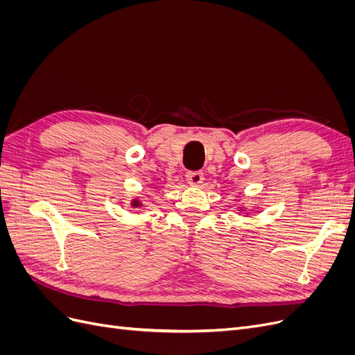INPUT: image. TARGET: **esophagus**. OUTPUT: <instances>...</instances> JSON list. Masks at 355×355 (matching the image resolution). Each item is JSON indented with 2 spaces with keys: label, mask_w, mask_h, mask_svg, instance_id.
<instances>
[{
  "label": "esophagus",
  "mask_w": 355,
  "mask_h": 355,
  "mask_svg": "<svg viewBox=\"0 0 355 355\" xmlns=\"http://www.w3.org/2000/svg\"><path fill=\"white\" fill-rule=\"evenodd\" d=\"M202 179L204 176L202 173H200V171H189V173H187V182L192 187H198L202 182Z\"/></svg>",
  "instance_id": "1"
}]
</instances>
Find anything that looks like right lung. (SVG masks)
Here are the masks:
<instances>
[{
    "label": "right lung",
    "mask_w": 355,
    "mask_h": 355,
    "mask_svg": "<svg viewBox=\"0 0 355 355\" xmlns=\"http://www.w3.org/2000/svg\"><path fill=\"white\" fill-rule=\"evenodd\" d=\"M132 206H133V207H141L142 202L139 201V200H133V201H132Z\"/></svg>",
    "instance_id": "1"
}]
</instances>
